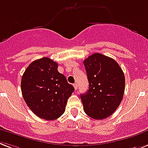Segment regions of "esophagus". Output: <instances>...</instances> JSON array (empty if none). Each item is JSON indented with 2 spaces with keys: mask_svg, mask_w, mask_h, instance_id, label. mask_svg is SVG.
I'll list each match as a JSON object with an SVG mask.
<instances>
[{
  "mask_svg": "<svg viewBox=\"0 0 148 148\" xmlns=\"http://www.w3.org/2000/svg\"><path fill=\"white\" fill-rule=\"evenodd\" d=\"M73 86H74V88H75V90H76V89H77V88H78L77 83H74V84H73Z\"/></svg>",
  "mask_w": 148,
  "mask_h": 148,
  "instance_id": "1",
  "label": "esophagus"
}]
</instances>
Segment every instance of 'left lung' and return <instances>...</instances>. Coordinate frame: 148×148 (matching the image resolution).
<instances>
[{
    "label": "left lung",
    "instance_id": "8db88e82",
    "mask_svg": "<svg viewBox=\"0 0 148 148\" xmlns=\"http://www.w3.org/2000/svg\"><path fill=\"white\" fill-rule=\"evenodd\" d=\"M88 80V90L80 95L86 114L94 119L112 115L122 100L125 75L119 63L101 53H94L83 61Z\"/></svg>",
    "mask_w": 148,
    "mask_h": 148
}]
</instances>
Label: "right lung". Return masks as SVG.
I'll list each match as a JSON object with an SVG mask.
<instances>
[{
  "label": "right lung",
  "mask_w": 148,
  "mask_h": 148,
  "mask_svg": "<svg viewBox=\"0 0 148 148\" xmlns=\"http://www.w3.org/2000/svg\"><path fill=\"white\" fill-rule=\"evenodd\" d=\"M57 69V62L43 57L32 62L21 79V92L28 107L48 121L64 113L67 100L74 92V87Z\"/></svg>",
  "instance_id": "1"
}]
</instances>
